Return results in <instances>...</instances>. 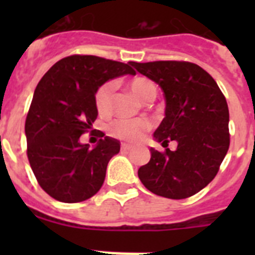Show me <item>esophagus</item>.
<instances>
[{"instance_id":"1","label":"esophagus","mask_w":255,"mask_h":255,"mask_svg":"<svg viewBox=\"0 0 255 255\" xmlns=\"http://www.w3.org/2000/svg\"><path fill=\"white\" fill-rule=\"evenodd\" d=\"M121 148H123L124 150H130L132 147H131V145H130V144H125V143H124V144H121Z\"/></svg>"}]
</instances>
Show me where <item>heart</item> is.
Listing matches in <instances>:
<instances>
[{
    "label": "heart",
    "mask_w": 255,
    "mask_h": 255,
    "mask_svg": "<svg viewBox=\"0 0 255 255\" xmlns=\"http://www.w3.org/2000/svg\"><path fill=\"white\" fill-rule=\"evenodd\" d=\"M130 91L138 97L141 102H150L157 96V88L154 83L147 78H134L129 83ZM114 92L115 84L112 82H107L101 85L94 96V105H96L98 114L106 116L112 112L114 107ZM150 128L149 121L145 119H116L110 124V132L114 136L126 141H136L141 138L144 131Z\"/></svg>",
    "instance_id": "obj_1"
}]
</instances>
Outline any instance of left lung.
<instances>
[{"label":"left lung","instance_id":"left-lung-1","mask_svg":"<svg viewBox=\"0 0 255 255\" xmlns=\"http://www.w3.org/2000/svg\"><path fill=\"white\" fill-rule=\"evenodd\" d=\"M163 91L164 117L153 138L177 143L176 150L150 148V161L138 176L149 191L185 199L206 188L217 175L229 150V107L217 83L206 70L184 61L130 62Z\"/></svg>","mask_w":255,"mask_h":255}]
</instances>
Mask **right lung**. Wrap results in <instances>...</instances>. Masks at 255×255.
Masks as SVG:
<instances>
[{"instance_id":"right-lung-1","label":"right lung","mask_w":255,"mask_h":255,"mask_svg":"<svg viewBox=\"0 0 255 255\" xmlns=\"http://www.w3.org/2000/svg\"><path fill=\"white\" fill-rule=\"evenodd\" d=\"M135 75L129 64L97 56H69L40 79L25 121L28 159L40 188L56 200L78 203L93 197L120 141L105 136L89 148L80 136L98 116L94 96L108 80Z\"/></svg>"}]
</instances>
